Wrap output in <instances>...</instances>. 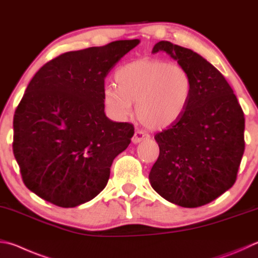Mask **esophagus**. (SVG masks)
Returning <instances> with one entry per match:
<instances>
[{"label":"esophagus","instance_id":"esophagus-1","mask_svg":"<svg viewBox=\"0 0 258 258\" xmlns=\"http://www.w3.org/2000/svg\"><path fill=\"white\" fill-rule=\"evenodd\" d=\"M149 139V134L143 132V131H135L134 133V137L132 138V142L133 143H140L141 141H143V140H147Z\"/></svg>","mask_w":258,"mask_h":258}]
</instances>
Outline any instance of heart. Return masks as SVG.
Segmentation results:
<instances>
[{
  "label": "heart",
  "instance_id": "obj_1",
  "mask_svg": "<svg viewBox=\"0 0 258 258\" xmlns=\"http://www.w3.org/2000/svg\"><path fill=\"white\" fill-rule=\"evenodd\" d=\"M116 86L104 89L102 99L107 111L116 119L132 114L149 128L161 130L179 120L189 105L193 78L179 64L158 58H139L128 62L115 73Z\"/></svg>",
  "mask_w": 258,
  "mask_h": 258
}]
</instances>
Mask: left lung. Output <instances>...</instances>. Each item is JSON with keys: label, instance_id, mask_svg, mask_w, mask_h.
<instances>
[{"label": "left lung", "instance_id": "obj_1", "mask_svg": "<svg viewBox=\"0 0 258 258\" xmlns=\"http://www.w3.org/2000/svg\"><path fill=\"white\" fill-rule=\"evenodd\" d=\"M165 51L193 78L185 114L154 139L160 149L150 184L168 202L199 208L231 188L245 151V117L226 79L191 49L161 40Z\"/></svg>", "mask_w": 258, "mask_h": 258}]
</instances>
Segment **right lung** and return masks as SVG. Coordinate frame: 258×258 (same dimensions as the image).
<instances>
[{"label": "right lung", "mask_w": 258, "mask_h": 258, "mask_svg": "<svg viewBox=\"0 0 258 258\" xmlns=\"http://www.w3.org/2000/svg\"><path fill=\"white\" fill-rule=\"evenodd\" d=\"M140 44L116 40L68 51L39 69L13 118V153L32 193L60 208L89 202L105 188L114 159L134 135L105 114V78Z\"/></svg>", "instance_id": "add662e5"}]
</instances>
